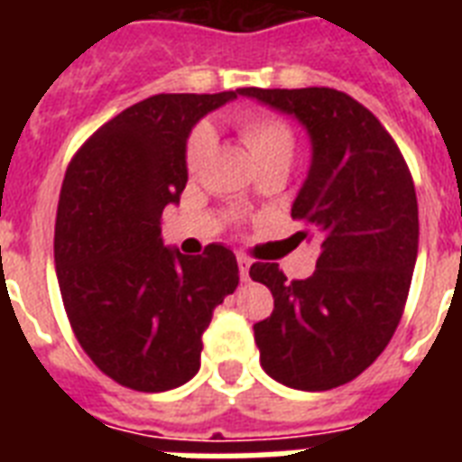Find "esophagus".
<instances>
[{
  "mask_svg": "<svg viewBox=\"0 0 462 462\" xmlns=\"http://www.w3.org/2000/svg\"><path fill=\"white\" fill-rule=\"evenodd\" d=\"M237 263H239V278L242 281H249V268H252V261L245 254H237Z\"/></svg>",
  "mask_w": 462,
  "mask_h": 462,
  "instance_id": "obj_1",
  "label": "esophagus"
}]
</instances>
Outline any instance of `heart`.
I'll use <instances>...</instances> for the list:
<instances>
[{"label": "heart", "instance_id": "obj_1", "mask_svg": "<svg viewBox=\"0 0 462 462\" xmlns=\"http://www.w3.org/2000/svg\"><path fill=\"white\" fill-rule=\"evenodd\" d=\"M239 132L254 158L256 170L261 167H282L288 170L295 155V132L288 122H282L268 112H245L239 115ZM216 143V134L208 125H199L189 136L187 167L196 170Z\"/></svg>", "mask_w": 462, "mask_h": 462}]
</instances>
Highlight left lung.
<instances>
[{
    "instance_id": "obj_1",
    "label": "left lung",
    "mask_w": 462,
    "mask_h": 462,
    "mask_svg": "<svg viewBox=\"0 0 462 462\" xmlns=\"http://www.w3.org/2000/svg\"><path fill=\"white\" fill-rule=\"evenodd\" d=\"M307 129L311 165L292 217L321 246L316 271L290 282L254 263L273 314L254 323L263 372L297 391H328L365 372L393 337L417 261L415 184L381 122L333 88H239Z\"/></svg>"
}]
</instances>
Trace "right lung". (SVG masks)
Here are the masks:
<instances>
[{
  "mask_svg": "<svg viewBox=\"0 0 462 462\" xmlns=\"http://www.w3.org/2000/svg\"><path fill=\"white\" fill-rule=\"evenodd\" d=\"M239 96L160 93L126 107L74 155L61 184L54 266L79 343L100 372L160 393L194 379L213 309L239 268L223 245L165 246L160 216L187 187L196 122Z\"/></svg>",
  "mask_w": 462,
  "mask_h": 462,
  "instance_id": "1",
  "label": "right lung"
}]
</instances>
